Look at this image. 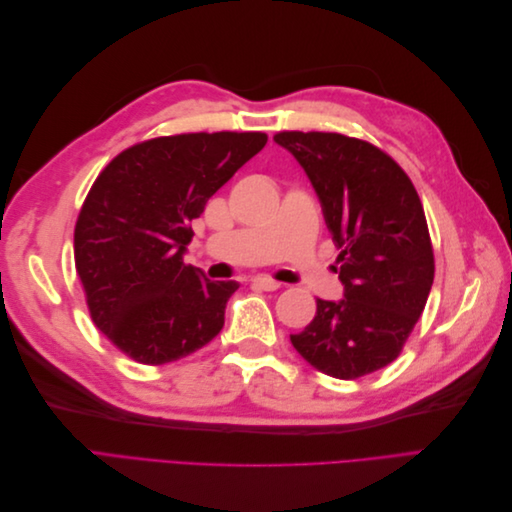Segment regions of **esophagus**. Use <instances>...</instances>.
<instances>
[{
    "mask_svg": "<svg viewBox=\"0 0 512 512\" xmlns=\"http://www.w3.org/2000/svg\"><path fill=\"white\" fill-rule=\"evenodd\" d=\"M252 286H254V288H258V290H267V292L277 290V288H282V284H280V282L271 280V277H267V275H256L254 280H252Z\"/></svg>",
    "mask_w": 512,
    "mask_h": 512,
    "instance_id": "obj_1",
    "label": "esophagus"
}]
</instances>
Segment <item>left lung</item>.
<instances>
[{"mask_svg":"<svg viewBox=\"0 0 512 512\" xmlns=\"http://www.w3.org/2000/svg\"><path fill=\"white\" fill-rule=\"evenodd\" d=\"M314 185L339 250L344 299H318L290 342L318 371L354 380L397 359L433 284V250L412 181L378 147L335 132H280Z\"/></svg>","mask_w":512,"mask_h":512,"instance_id":"1","label":"left lung"}]
</instances>
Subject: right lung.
Segmentation results:
<instances>
[{"mask_svg":"<svg viewBox=\"0 0 512 512\" xmlns=\"http://www.w3.org/2000/svg\"><path fill=\"white\" fill-rule=\"evenodd\" d=\"M267 145L262 132H198L138 143L108 164L74 228L91 320L134 361H179L218 335L235 280L185 265L192 220Z\"/></svg>","mask_w":512,"mask_h":512,"instance_id":"right-lung-1","label":"right lung"}]
</instances>
